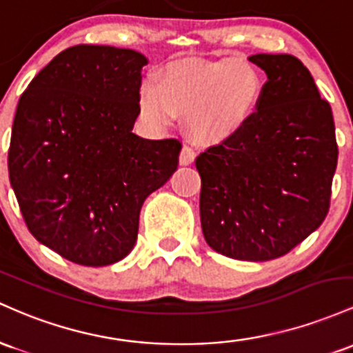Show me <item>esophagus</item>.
Here are the masks:
<instances>
[{"mask_svg":"<svg viewBox=\"0 0 353 353\" xmlns=\"http://www.w3.org/2000/svg\"><path fill=\"white\" fill-rule=\"evenodd\" d=\"M193 161H195V152H193L190 146H183L180 152V165L187 166V165H192Z\"/></svg>","mask_w":353,"mask_h":353,"instance_id":"obj_1","label":"esophagus"}]
</instances>
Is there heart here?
Wrapping results in <instances>:
<instances>
[{"label": "heart", "instance_id": "b5f03b06", "mask_svg": "<svg viewBox=\"0 0 353 353\" xmlns=\"http://www.w3.org/2000/svg\"><path fill=\"white\" fill-rule=\"evenodd\" d=\"M262 100V80L252 65L233 59H180L157 70L138 91L146 123L166 126L185 114L198 145H221L243 132Z\"/></svg>", "mask_w": 353, "mask_h": 353}]
</instances>
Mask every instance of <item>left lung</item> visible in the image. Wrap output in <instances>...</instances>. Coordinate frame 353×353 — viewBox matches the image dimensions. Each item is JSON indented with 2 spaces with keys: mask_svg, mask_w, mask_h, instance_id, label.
I'll use <instances>...</instances> for the list:
<instances>
[{
  "mask_svg": "<svg viewBox=\"0 0 353 353\" xmlns=\"http://www.w3.org/2000/svg\"><path fill=\"white\" fill-rule=\"evenodd\" d=\"M267 74L239 137L196 158L207 243L235 260L279 259L315 232L330 205L339 148L332 108L292 54H252Z\"/></svg>",
  "mask_w": 353,
  "mask_h": 353,
  "instance_id": "obj_1",
  "label": "left lung"
}]
</instances>
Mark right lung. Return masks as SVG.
Instances as JSON below:
<instances>
[{
  "mask_svg": "<svg viewBox=\"0 0 353 353\" xmlns=\"http://www.w3.org/2000/svg\"><path fill=\"white\" fill-rule=\"evenodd\" d=\"M146 63L134 50L71 46L19 98L8 153L11 187L31 235L73 263L125 259L141 205L178 166L180 141L133 133Z\"/></svg>",
  "mask_w": 353,
  "mask_h": 353,
  "instance_id": "right-lung-1",
  "label": "right lung"
}]
</instances>
